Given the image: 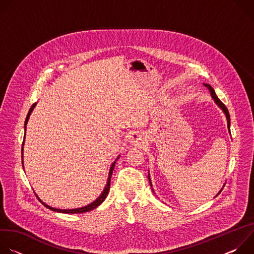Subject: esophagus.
<instances>
[{
	"label": "esophagus",
	"instance_id": "1",
	"mask_svg": "<svg viewBox=\"0 0 254 254\" xmlns=\"http://www.w3.org/2000/svg\"><path fill=\"white\" fill-rule=\"evenodd\" d=\"M129 140L132 144H139L142 142V137L138 133H132V135L129 136Z\"/></svg>",
	"mask_w": 254,
	"mask_h": 254
}]
</instances>
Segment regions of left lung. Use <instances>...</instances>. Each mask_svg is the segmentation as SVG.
I'll use <instances>...</instances> for the list:
<instances>
[{"mask_svg": "<svg viewBox=\"0 0 254 254\" xmlns=\"http://www.w3.org/2000/svg\"><path fill=\"white\" fill-rule=\"evenodd\" d=\"M208 89H209V91H210V93H211V96H212V98L214 99V101L218 104V106L221 108V110L224 112V114H225V116H226V119H227V124H228V128H230V116H229V112H228V110H227V107L225 106V104L224 103H222V101L218 98V96L216 95V93H215V91H214V89L209 85V84H204ZM230 130V129H229ZM149 180H150V185L152 186V183H151V179H150V174H149Z\"/></svg>", "mask_w": 254, "mask_h": 254, "instance_id": "8db88e82", "label": "left lung"}]
</instances>
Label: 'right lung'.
Masks as SVG:
<instances>
[{
	"instance_id": "1",
	"label": "right lung",
	"mask_w": 254,
	"mask_h": 254,
	"mask_svg": "<svg viewBox=\"0 0 254 254\" xmlns=\"http://www.w3.org/2000/svg\"><path fill=\"white\" fill-rule=\"evenodd\" d=\"M35 105H36V102L31 106L30 111H29V113H28V115H27V118H26V121H25V127H25V132H26V126H27V123H28V121H29L30 115H31V113L33 112ZM24 140H25V135H24ZM23 146H24V141H23ZM22 151H23V147H22ZM118 159H119V157H118ZM115 165H116V162H114V163H113V165H112V167H111L110 174H108L107 183H106V186H105V188H104L103 192H102V193H101V195H100V196H99L95 201H93L91 204H88V205H86V206H84V207L76 208V209H56V208H53V207L48 206L47 204H45L44 202H42L38 197H37V198L42 202V204H43L46 208H48V209H50V210H52V211H55V212L66 213V214H68V213L74 214V213H85V212L91 211V210L95 209L97 206H99V205L104 201V199L106 198V196H107V194H108V191H110V188H111V179H112V176H113V171H114V169H115Z\"/></svg>"
}]
</instances>
